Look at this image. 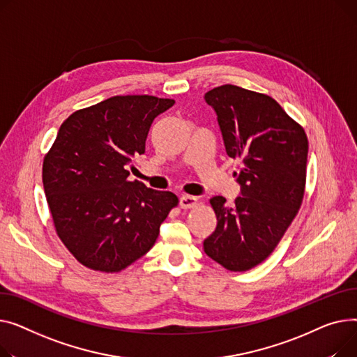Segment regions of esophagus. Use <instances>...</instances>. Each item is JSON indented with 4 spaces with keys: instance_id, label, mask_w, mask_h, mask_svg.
<instances>
[{
    "instance_id": "obj_1",
    "label": "esophagus",
    "mask_w": 357,
    "mask_h": 357,
    "mask_svg": "<svg viewBox=\"0 0 357 357\" xmlns=\"http://www.w3.org/2000/svg\"><path fill=\"white\" fill-rule=\"evenodd\" d=\"M197 206V199L193 196H181L180 197V207L181 208H193Z\"/></svg>"
}]
</instances>
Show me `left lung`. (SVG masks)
Wrapping results in <instances>:
<instances>
[{
    "label": "left lung",
    "mask_w": 357,
    "mask_h": 357,
    "mask_svg": "<svg viewBox=\"0 0 357 357\" xmlns=\"http://www.w3.org/2000/svg\"><path fill=\"white\" fill-rule=\"evenodd\" d=\"M218 114L225 149L239 158L241 196L234 206L215 196V232L204 239L208 258L242 272L264 262L297 216L305 192L308 139L304 128L271 96L235 85L204 95Z\"/></svg>",
    "instance_id": "8db88e82"
}]
</instances>
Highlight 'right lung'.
<instances>
[{
  "instance_id": "1",
  "label": "right lung",
  "mask_w": 357,
  "mask_h": 357,
  "mask_svg": "<svg viewBox=\"0 0 357 357\" xmlns=\"http://www.w3.org/2000/svg\"><path fill=\"white\" fill-rule=\"evenodd\" d=\"M174 99L114 96L73 112L43 160V185L59 239L93 271L121 272L155 243L178 204L172 192L130 181L153 121Z\"/></svg>"
}]
</instances>
